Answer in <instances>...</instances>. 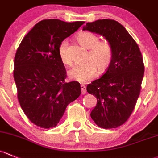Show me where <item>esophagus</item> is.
<instances>
[{"label": "esophagus", "mask_w": 158, "mask_h": 158, "mask_svg": "<svg viewBox=\"0 0 158 158\" xmlns=\"http://www.w3.org/2000/svg\"><path fill=\"white\" fill-rule=\"evenodd\" d=\"M81 92H82V94H85L86 93V88L85 85H81Z\"/></svg>", "instance_id": "1"}]
</instances>
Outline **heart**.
<instances>
[{
  "label": "heart",
  "instance_id": "1",
  "mask_svg": "<svg viewBox=\"0 0 158 158\" xmlns=\"http://www.w3.org/2000/svg\"><path fill=\"white\" fill-rule=\"evenodd\" d=\"M78 41L89 50L87 62L76 64L69 71V77L79 82H87L92 80L99 72H104L113 59V49L107 41H100L96 35L89 31H82L76 36ZM67 40L61 41L58 48V54L64 64L69 65L71 59L68 53Z\"/></svg>",
  "mask_w": 158,
  "mask_h": 158
}]
</instances>
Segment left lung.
<instances>
[{"label":"left lung","instance_id":"left-lung-1","mask_svg":"<svg viewBox=\"0 0 158 158\" xmlns=\"http://www.w3.org/2000/svg\"><path fill=\"white\" fill-rule=\"evenodd\" d=\"M82 30L104 36L113 49V59L105 73L87 85V92L97 98L91 112L96 125L114 129L130 117L140 94L145 71L142 54L127 29L114 19L86 23Z\"/></svg>","mask_w":158,"mask_h":158}]
</instances>
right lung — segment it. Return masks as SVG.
<instances>
[{
    "label": "right lung",
    "mask_w": 158,
    "mask_h": 158,
    "mask_svg": "<svg viewBox=\"0 0 158 158\" xmlns=\"http://www.w3.org/2000/svg\"><path fill=\"white\" fill-rule=\"evenodd\" d=\"M84 23L57 19L40 21L16 51L13 78L18 100L26 117L38 127H55L68 104L80 95L79 82H65L66 69L58 48Z\"/></svg>",
    "instance_id": "1"
}]
</instances>
